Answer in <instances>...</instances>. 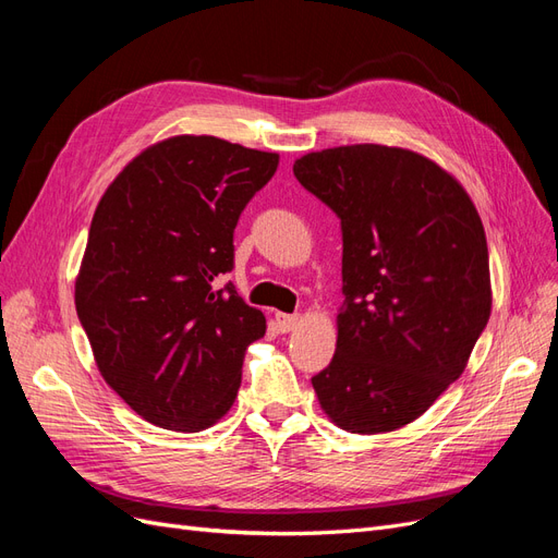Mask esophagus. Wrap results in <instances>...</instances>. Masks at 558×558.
<instances>
[{
	"label": "esophagus",
	"instance_id": "esophagus-1",
	"mask_svg": "<svg viewBox=\"0 0 558 558\" xmlns=\"http://www.w3.org/2000/svg\"><path fill=\"white\" fill-rule=\"evenodd\" d=\"M277 326H279V330L281 332H291V330H295L298 328V324H300V316L298 314H283V312H277Z\"/></svg>",
	"mask_w": 558,
	"mask_h": 558
}]
</instances>
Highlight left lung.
<instances>
[{
  "label": "left lung",
  "mask_w": 558,
  "mask_h": 558,
  "mask_svg": "<svg viewBox=\"0 0 558 558\" xmlns=\"http://www.w3.org/2000/svg\"><path fill=\"white\" fill-rule=\"evenodd\" d=\"M295 179L342 226V310L330 365L312 377L349 433L412 424L461 377L492 314L484 226L463 185L414 150H316Z\"/></svg>",
  "instance_id": "obj_1"
}]
</instances>
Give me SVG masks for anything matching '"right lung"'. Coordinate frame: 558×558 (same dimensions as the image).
<instances>
[{
	"instance_id": "1",
	"label": "right lung",
	"mask_w": 558,
	"mask_h": 558,
	"mask_svg": "<svg viewBox=\"0 0 558 558\" xmlns=\"http://www.w3.org/2000/svg\"><path fill=\"white\" fill-rule=\"evenodd\" d=\"M277 165V154L181 134L146 148L99 199L76 314L105 381L148 424L205 430L238 398L265 316L230 281L216 283Z\"/></svg>"
}]
</instances>
